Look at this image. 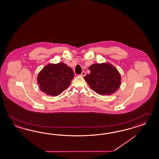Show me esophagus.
I'll return each instance as SVG.
<instances>
[{
  "label": "esophagus",
  "instance_id": "obj_1",
  "mask_svg": "<svg viewBox=\"0 0 159 159\" xmlns=\"http://www.w3.org/2000/svg\"><path fill=\"white\" fill-rule=\"evenodd\" d=\"M85 75H86V73H85V72H84V71H83V72H82V73L80 74V76H83V77L85 76Z\"/></svg>",
  "mask_w": 159,
  "mask_h": 159
}]
</instances>
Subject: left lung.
<instances>
[{"instance_id": "obj_1", "label": "left lung", "mask_w": 159, "mask_h": 159, "mask_svg": "<svg viewBox=\"0 0 159 159\" xmlns=\"http://www.w3.org/2000/svg\"><path fill=\"white\" fill-rule=\"evenodd\" d=\"M90 74L84 79L95 92L100 95L116 93L121 83L119 72L108 63L94 64L89 67Z\"/></svg>"}]
</instances>
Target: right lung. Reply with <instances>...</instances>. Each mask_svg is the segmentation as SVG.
<instances>
[{
	"mask_svg": "<svg viewBox=\"0 0 159 159\" xmlns=\"http://www.w3.org/2000/svg\"><path fill=\"white\" fill-rule=\"evenodd\" d=\"M74 77L71 68L63 62H59L45 66L39 73L37 81L42 91L55 97L68 87Z\"/></svg>",
	"mask_w": 159,
	"mask_h": 159,
	"instance_id": "add662e5",
	"label": "right lung"
}]
</instances>
